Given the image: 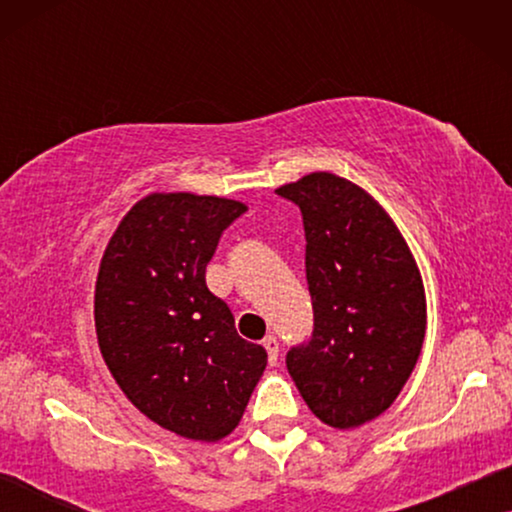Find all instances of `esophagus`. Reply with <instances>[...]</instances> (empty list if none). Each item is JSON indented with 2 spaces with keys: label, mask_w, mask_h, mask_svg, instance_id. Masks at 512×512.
I'll list each match as a JSON object with an SVG mask.
<instances>
[{
  "label": "esophagus",
  "mask_w": 512,
  "mask_h": 512,
  "mask_svg": "<svg viewBox=\"0 0 512 512\" xmlns=\"http://www.w3.org/2000/svg\"><path fill=\"white\" fill-rule=\"evenodd\" d=\"M263 347H265V352H268L270 366H275L279 359V340L275 338V335H268V338H263Z\"/></svg>",
  "instance_id": "esophagus-1"
}]
</instances>
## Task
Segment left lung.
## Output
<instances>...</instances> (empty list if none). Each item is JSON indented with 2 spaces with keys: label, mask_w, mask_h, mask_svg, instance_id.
<instances>
[{
  "label": "left lung",
  "mask_w": 512,
  "mask_h": 512,
  "mask_svg": "<svg viewBox=\"0 0 512 512\" xmlns=\"http://www.w3.org/2000/svg\"><path fill=\"white\" fill-rule=\"evenodd\" d=\"M298 205L312 335L286 354L300 396L321 422L354 429L382 415L415 368L426 333L417 263L387 212L328 172L277 188Z\"/></svg>",
  "instance_id": "1"
}]
</instances>
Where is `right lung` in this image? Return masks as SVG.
<instances>
[{"label": "right lung", "instance_id": "1", "mask_svg": "<svg viewBox=\"0 0 512 512\" xmlns=\"http://www.w3.org/2000/svg\"><path fill=\"white\" fill-rule=\"evenodd\" d=\"M244 212L214 195H146L118 223L97 272L104 363L139 412L191 440L228 436L268 363L205 282L223 230Z\"/></svg>", "mask_w": 512, "mask_h": 512}]
</instances>
